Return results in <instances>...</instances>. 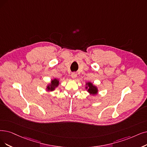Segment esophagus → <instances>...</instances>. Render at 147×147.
<instances>
[{"label": "esophagus", "instance_id": "obj_1", "mask_svg": "<svg viewBox=\"0 0 147 147\" xmlns=\"http://www.w3.org/2000/svg\"><path fill=\"white\" fill-rule=\"evenodd\" d=\"M77 74L76 72H73L71 74V77L73 78V79H75L76 77H77Z\"/></svg>", "mask_w": 147, "mask_h": 147}]
</instances>
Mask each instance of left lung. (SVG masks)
<instances>
[{
    "label": "left lung",
    "instance_id": "8db88e82",
    "mask_svg": "<svg viewBox=\"0 0 147 147\" xmlns=\"http://www.w3.org/2000/svg\"><path fill=\"white\" fill-rule=\"evenodd\" d=\"M86 89H87V92H89L90 95H96L98 93V88L95 86H94L92 83H90V82H88V83L86 84Z\"/></svg>",
    "mask_w": 147,
    "mask_h": 147
}]
</instances>
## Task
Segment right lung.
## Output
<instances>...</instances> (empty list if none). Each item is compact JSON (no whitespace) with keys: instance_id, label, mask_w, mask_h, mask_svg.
I'll return each mask as SVG.
<instances>
[{"instance_id":"obj_1","label":"right lung","mask_w":147,"mask_h":147,"mask_svg":"<svg viewBox=\"0 0 147 147\" xmlns=\"http://www.w3.org/2000/svg\"><path fill=\"white\" fill-rule=\"evenodd\" d=\"M59 85V81L57 79H54L52 80L51 82V83L48 85L46 87V89L48 91H53L55 90L56 87H57Z\"/></svg>"}]
</instances>
